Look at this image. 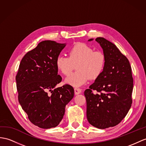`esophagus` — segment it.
Listing matches in <instances>:
<instances>
[{"label": "esophagus", "mask_w": 146, "mask_h": 146, "mask_svg": "<svg viewBox=\"0 0 146 146\" xmlns=\"http://www.w3.org/2000/svg\"><path fill=\"white\" fill-rule=\"evenodd\" d=\"M74 92H75V94L76 95H78L80 94L82 92V90L79 88H74Z\"/></svg>", "instance_id": "1"}]
</instances>
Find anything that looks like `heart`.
Here are the masks:
<instances>
[{
    "label": "heart",
    "mask_w": 146,
    "mask_h": 146,
    "mask_svg": "<svg viewBox=\"0 0 146 146\" xmlns=\"http://www.w3.org/2000/svg\"><path fill=\"white\" fill-rule=\"evenodd\" d=\"M69 57L59 56L56 66L61 72L68 76L75 69L77 71L67 77L66 82L74 87H80L88 79L95 80L104 70L106 57L104 52L94 49L84 42H79L68 51Z\"/></svg>",
    "instance_id": "obj_1"
}]
</instances>
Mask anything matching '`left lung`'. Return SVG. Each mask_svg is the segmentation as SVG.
Returning <instances> with one entry per match:
<instances>
[{"label":"left lung","mask_w":146,"mask_h":146,"mask_svg":"<svg viewBox=\"0 0 146 146\" xmlns=\"http://www.w3.org/2000/svg\"><path fill=\"white\" fill-rule=\"evenodd\" d=\"M95 40L103 49L106 63L101 75L84 92L87 118L92 126L105 129L118 124L128 113L133 78L128 59L115 44L102 37Z\"/></svg>","instance_id":"obj_1"}]
</instances>
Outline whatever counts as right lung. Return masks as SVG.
<instances>
[{"mask_svg":"<svg viewBox=\"0 0 146 146\" xmlns=\"http://www.w3.org/2000/svg\"><path fill=\"white\" fill-rule=\"evenodd\" d=\"M65 46L54 41L40 42L24 56L16 76L20 104L30 121L42 129L58 125L74 95L70 85L56 88L62 80L56 59Z\"/></svg>","mask_w":146,"mask_h":146,"instance_id":"1","label":"right lung"}]
</instances>
